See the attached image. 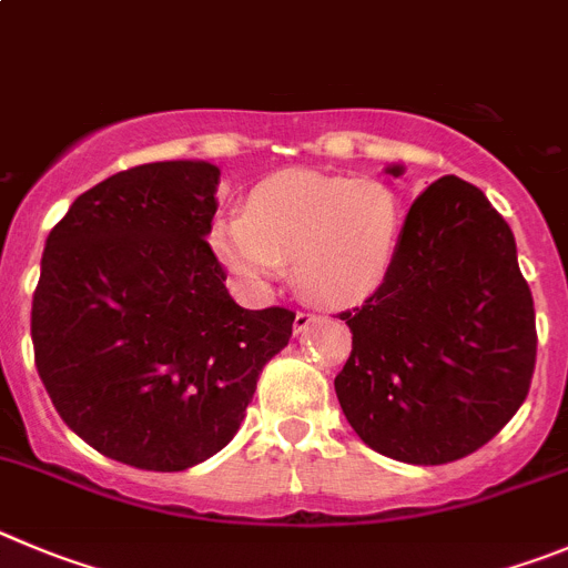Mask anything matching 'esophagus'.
<instances>
[{"label": "esophagus", "mask_w": 568, "mask_h": 568, "mask_svg": "<svg viewBox=\"0 0 568 568\" xmlns=\"http://www.w3.org/2000/svg\"><path fill=\"white\" fill-rule=\"evenodd\" d=\"M315 321H318V318H315V315H312V312H298V315H295V335H301V332H306V329H310V326L312 324H315Z\"/></svg>", "instance_id": "obj_1"}]
</instances>
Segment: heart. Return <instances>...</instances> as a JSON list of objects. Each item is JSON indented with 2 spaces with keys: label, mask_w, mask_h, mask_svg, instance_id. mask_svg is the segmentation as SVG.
I'll return each mask as SVG.
<instances>
[{
  "label": "heart",
  "mask_w": 568,
  "mask_h": 568,
  "mask_svg": "<svg viewBox=\"0 0 568 568\" xmlns=\"http://www.w3.org/2000/svg\"><path fill=\"white\" fill-rule=\"evenodd\" d=\"M405 231V202L379 176L290 169L250 191L242 216L211 227L213 256L250 290L293 256L298 287L326 304H355L388 278Z\"/></svg>",
  "instance_id": "1"
}]
</instances>
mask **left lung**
Returning <instances> with one entry per match:
<instances>
[{
	"label": "left lung",
	"mask_w": 568,
	"mask_h": 568,
	"mask_svg": "<svg viewBox=\"0 0 568 568\" xmlns=\"http://www.w3.org/2000/svg\"><path fill=\"white\" fill-rule=\"evenodd\" d=\"M403 171L394 163L386 174ZM341 321L352 355L335 377L337 399L355 434L388 459H462L527 399L532 293L509 225L459 176L416 196L388 278Z\"/></svg>",
	"instance_id": "obj_1"
}]
</instances>
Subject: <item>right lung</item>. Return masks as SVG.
Here are the masks:
<instances>
[{
    "label": "right lung",
    "instance_id": "right-lung-1",
    "mask_svg": "<svg viewBox=\"0 0 568 568\" xmlns=\"http://www.w3.org/2000/svg\"><path fill=\"white\" fill-rule=\"evenodd\" d=\"M220 169L112 174L50 231L33 293L36 368L67 425L140 470H189L236 436L295 312L244 310L205 236Z\"/></svg>",
    "mask_w": 568,
    "mask_h": 568
}]
</instances>
